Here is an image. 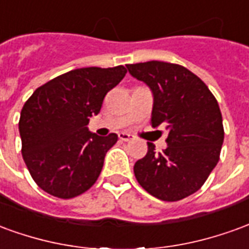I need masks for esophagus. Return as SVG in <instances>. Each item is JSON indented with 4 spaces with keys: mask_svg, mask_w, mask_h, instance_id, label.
<instances>
[{
    "mask_svg": "<svg viewBox=\"0 0 249 249\" xmlns=\"http://www.w3.org/2000/svg\"><path fill=\"white\" fill-rule=\"evenodd\" d=\"M119 139L121 141H129L133 139V136L129 135V133H125V132H121V133H119Z\"/></svg>",
    "mask_w": 249,
    "mask_h": 249,
    "instance_id": "obj_1",
    "label": "esophagus"
}]
</instances>
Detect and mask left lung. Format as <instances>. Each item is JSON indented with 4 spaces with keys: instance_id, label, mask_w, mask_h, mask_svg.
Returning a JSON list of instances; mask_svg holds the SVG:
<instances>
[{
    "instance_id": "obj_1",
    "label": "left lung",
    "mask_w": 249,
    "mask_h": 249,
    "mask_svg": "<svg viewBox=\"0 0 249 249\" xmlns=\"http://www.w3.org/2000/svg\"><path fill=\"white\" fill-rule=\"evenodd\" d=\"M153 93L151 124L168 129L167 149L148 142L145 157L133 171L146 192L164 201H178L203 187L216 167L224 141L217 100L195 73L178 64L148 61L126 65Z\"/></svg>"
}]
</instances>
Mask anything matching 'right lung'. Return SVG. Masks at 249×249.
I'll list each match as a JSON object with an SVG mask.
<instances>
[{
	"label": "right lung",
	"mask_w": 249,
	"mask_h": 249,
	"mask_svg": "<svg viewBox=\"0 0 249 249\" xmlns=\"http://www.w3.org/2000/svg\"><path fill=\"white\" fill-rule=\"evenodd\" d=\"M126 69L81 68L57 76L24 104L18 129L22 157L38 187L58 198L76 197L97 181L117 135L100 137L87 125Z\"/></svg>",
	"instance_id": "right-lung-1"
}]
</instances>
